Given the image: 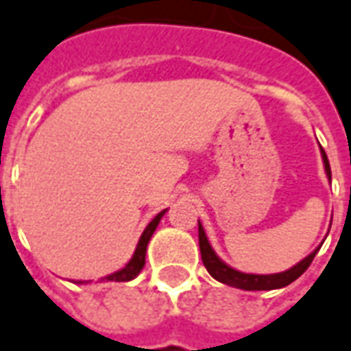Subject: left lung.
<instances>
[{
    "label": "left lung",
    "instance_id": "1",
    "mask_svg": "<svg viewBox=\"0 0 351 351\" xmlns=\"http://www.w3.org/2000/svg\"><path fill=\"white\" fill-rule=\"evenodd\" d=\"M321 158H323V165H325V173L329 176L330 180V165L329 159H327V154L321 148ZM199 251H201V261L205 264V268L209 271L213 278L224 283V285L235 287V289H243V291H271V289H281V287H287L289 283H293L295 279H298L302 276L304 271L308 269V266L312 264L313 256L317 254L319 247L308 254L304 261H300L296 266H293L287 271H281V274H269V276H258V274H243V271H237V269L230 268L226 262H222L217 256V252L213 251L209 239L205 235V230L201 226L199 222Z\"/></svg>",
    "mask_w": 351,
    "mask_h": 351
}]
</instances>
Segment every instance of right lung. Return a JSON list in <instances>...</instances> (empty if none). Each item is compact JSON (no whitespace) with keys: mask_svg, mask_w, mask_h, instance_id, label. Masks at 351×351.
Segmentation results:
<instances>
[{"mask_svg":"<svg viewBox=\"0 0 351 351\" xmlns=\"http://www.w3.org/2000/svg\"><path fill=\"white\" fill-rule=\"evenodd\" d=\"M165 210H161L159 215H156V218H154L150 224L146 226V230L142 232L141 239H138V245H136V249H134L133 258L127 262V266L121 269H117L114 274H110L106 278H102V281H131V279H134L141 274L142 268H144V262H146V249H148V243H150V237L154 235V232H156V228H158L159 220L165 215ZM77 283H83V281H77Z\"/></svg>","mask_w":351,"mask_h":351,"instance_id":"right-lung-1","label":"right lung"}]
</instances>
